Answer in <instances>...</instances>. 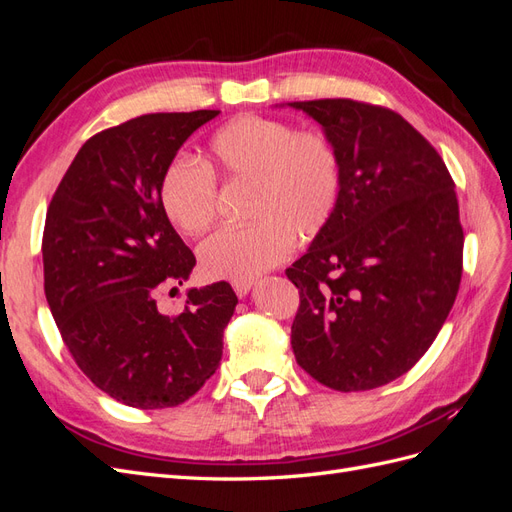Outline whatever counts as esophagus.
I'll return each mask as SVG.
<instances>
[{
	"mask_svg": "<svg viewBox=\"0 0 512 512\" xmlns=\"http://www.w3.org/2000/svg\"><path fill=\"white\" fill-rule=\"evenodd\" d=\"M232 288H235L237 297H245V294H250V290L254 288V280H245V282H235L232 284Z\"/></svg>",
	"mask_w": 512,
	"mask_h": 512,
	"instance_id": "esophagus-1",
	"label": "esophagus"
}]
</instances>
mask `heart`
Masks as SVG:
<instances>
[{
  "label": "heart",
  "mask_w": 512,
  "mask_h": 512,
  "mask_svg": "<svg viewBox=\"0 0 512 512\" xmlns=\"http://www.w3.org/2000/svg\"><path fill=\"white\" fill-rule=\"evenodd\" d=\"M205 166L179 160L162 179L168 222L198 237L215 218L218 188L250 183V226L222 228L198 247L200 269L211 280L245 282L288 258L294 237L309 241L329 226L342 196V160L324 134L297 132L282 119L241 115L213 134Z\"/></svg>",
  "instance_id": "b5f03b06"
}]
</instances>
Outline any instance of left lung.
<instances>
[{
    "label": "left lung",
    "instance_id": "left-lung-1",
    "mask_svg": "<svg viewBox=\"0 0 512 512\" xmlns=\"http://www.w3.org/2000/svg\"><path fill=\"white\" fill-rule=\"evenodd\" d=\"M288 106L318 121L342 160L329 226L286 269L301 294L292 352L333 391L376 389L421 359L455 303V183L438 151L389 108L346 98Z\"/></svg>",
    "mask_w": 512,
    "mask_h": 512
}]
</instances>
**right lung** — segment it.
<instances>
[{
	"instance_id": "obj_1",
	"label": "right lung",
	"mask_w": 512,
	"mask_h": 512,
	"mask_svg": "<svg viewBox=\"0 0 512 512\" xmlns=\"http://www.w3.org/2000/svg\"><path fill=\"white\" fill-rule=\"evenodd\" d=\"M218 115H143L91 136L46 211L44 294L57 329L83 374L132 408L183 404L222 361L239 303L230 284L190 288L179 316L156 303L196 265L162 209V179L181 145Z\"/></svg>"
}]
</instances>
